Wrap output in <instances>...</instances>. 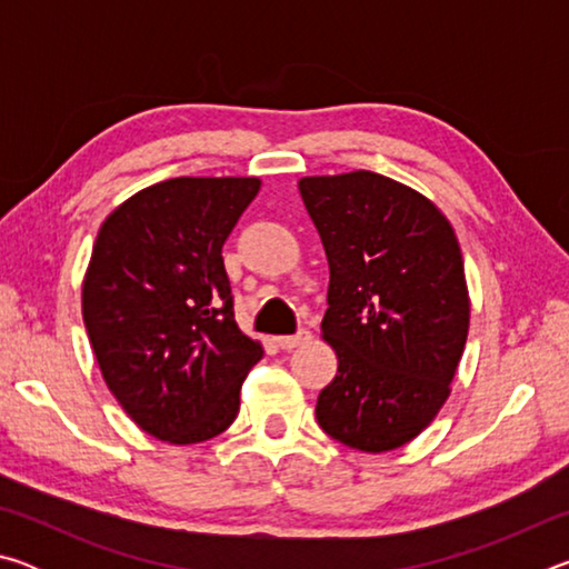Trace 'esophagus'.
<instances>
[{"label":"esophagus","mask_w":569,"mask_h":569,"mask_svg":"<svg viewBox=\"0 0 569 569\" xmlns=\"http://www.w3.org/2000/svg\"><path fill=\"white\" fill-rule=\"evenodd\" d=\"M308 341H311V331L308 329H298V333H293V336H278L276 339V343L281 346L283 351H291V349H296V346H303Z\"/></svg>","instance_id":"esophagus-1"}]
</instances>
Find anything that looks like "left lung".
Here are the masks:
<instances>
[{
	"label": "left lung",
	"instance_id": "obj_1",
	"mask_svg": "<svg viewBox=\"0 0 569 569\" xmlns=\"http://www.w3.org/2000/svg\"><path fill=\"white\" fill-rule=\"evenodd\" d=\"M329 258L321 336L339 359L316 419L381 455L417 439L449 399L469 333V291L447 216L371 170L298 180Z\"/></svg>",
	"mask_w": 569,
	"mask_h": 569
}]
</instances>
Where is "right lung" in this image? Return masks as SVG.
<instances>
[{"mask_svg": "<svg viewBox=\"0 0 569 569\" xmlns=\"http://www.w3.org/2000/svg\"><path fill=\"white\" fill-rule=\"evenodd\" d=\"M258 178H170L104 218L82 281L102 379L142 431L198 445L226 431L263 346L238 329L223 243Z\"/></svg>", "mask_w": 569, "mask_h": 569, "instance_id": "obj_1", "label": "right lung"}]
</instances>
